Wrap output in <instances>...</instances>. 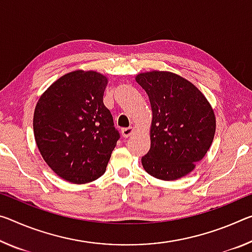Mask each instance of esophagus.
Here are the masks:
<instances>
[{"label": "esophagus", "instance_id": "obj_1", "mask_svg": "<svg viewBox=\"0 0 252 252\" xmlns=\"http://www.w3.org/2000/svg\"><path fill=\"white\" fill-rule=\"evenodd\" d=\"M121 132H122V135H123V137H125V138L130 137V135L133 133V127H132V126L123 127V129L121 130Z\"/></svg>", "mask_w": 252, "mask_h": 252}]
</instances>
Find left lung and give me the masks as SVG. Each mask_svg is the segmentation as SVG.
<instances>
[{
  "label": "left lung",
  "instance_id": "8db88e82",
  "mask_svg": "<svg viewBox=\"0 0 252 252\" xmlns=\"http://www.w3.org/2000/svg\"><path fill=\"white\" fill-rule=\"evenodd\" d=\"M135 81L153 110L150 150L141 158L148 174L162 181L185 176L212 145L215 115L197 87L169 71H150Z\"/></svg>",
  "mask_w": 252,
  "mask_h": 252
}]
</instances>
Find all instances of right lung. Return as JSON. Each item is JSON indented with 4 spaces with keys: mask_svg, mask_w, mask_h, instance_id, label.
Returning a JSON list of instances; mask_svg holds the SVG:
<instances>
[{
    "mask_svg": "<svg viewBox=\"0 0 252 252\" xmlns=\"http://www.w3.org/2000/svg\"><path fill=\"white\" fill-rule=\"evenodd\" d=\"M107 78L96 71L63 75L39 98L33 132L40 154L59 177L74 184L105 173L120 139L103 103Z\"/></svg>",
    "mask_w": 252,
    "mask_h": 252,
    "instance_id": "obj_1",
    "label": "right lung"
}]
</instances>
